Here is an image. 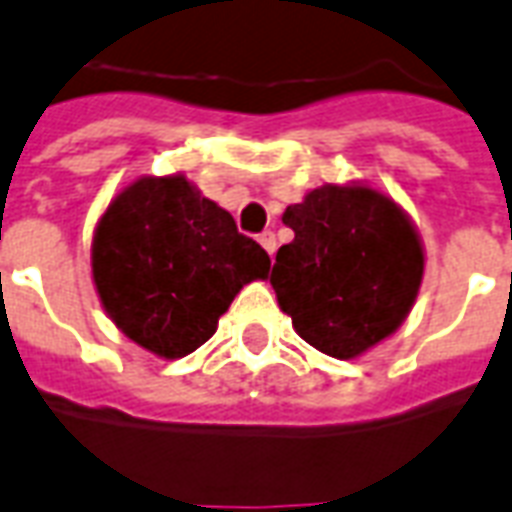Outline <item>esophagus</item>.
Here are the masks:
<instances>
[{
  "label": "esophagus",
  "mask_w": 512,
  "mask_h": 512,
  "mask_svg": "<svg viewBox=\"0 0 512 512\" xmlns=\"http://www.w3.org/2000/svg\"><path fill=\"white\" fill-rule=\"evenodd\" d=\"M257 241H260V246L266 249L268 255H274V252H276V236L271 233V230H263V233L257 236Z\"/></svg>",
  "instance_id": "1"
}]
</instances>
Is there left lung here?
<instances>
[{
	"instance_id": "obj_1",
	"label": "left lung",
	"mask_w": 512,
	"mask_h": 512,
	"mask_svg": "<svg viewBox=\"0 0 512 512\" xmlns=\"http://www.w3.org/2000/svg\"><path fill=\"white\" fill-rule=\"evenodd\" d=\"M282 222L295 238L276 252L271 285L304 342L358 358L404 323L423 279V246L391 198L325 184L287 206Z\"/></svg>"
}]
</instances>
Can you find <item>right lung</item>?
<instances>
[{"mask_svg":"<svg viewBox=\"0 0 512 512\" xmlns=\"http://www.w3.org/2000/svg\"><path fill=\"white\" fill-rule=\"evenodd\" d=\"M271 257L184 176L138 179L97 222L92 274L116 328L160 358L208 342L238 290Z\"/></svg>","mask_w":512,"mask_h":512,"instance_id":"right-lung-1","label":"right lung"}]
</instances>
